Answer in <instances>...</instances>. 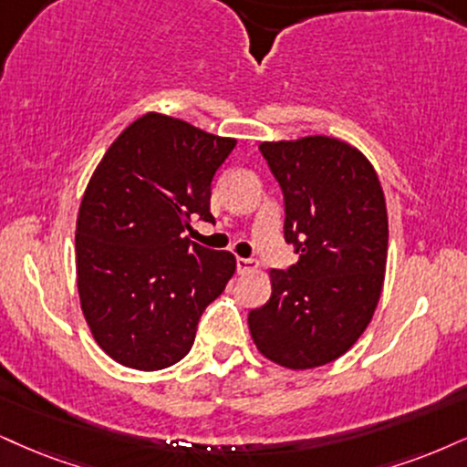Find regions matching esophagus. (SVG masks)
<instances>
[{
  "label": "esophagus",
  "mask_w": 467,
  "mask_h": 467,
  "mask_svg": "<svg viewBox=\"0 0 467 467\" xmlns=\"http://www.w3.org/2000/svg\"><path fill=\"white\" fill-rule=\"evenodd\" d=\"M235 266H238V273L240 275H244V273H255L257 268V262L255 260H244V257H238V260H235Z\"/></svg>",
  "instance_id": "1"
}]
</instances>
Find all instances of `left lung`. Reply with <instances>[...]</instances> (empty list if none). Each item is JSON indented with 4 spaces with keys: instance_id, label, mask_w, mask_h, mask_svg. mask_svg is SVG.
I'll return each mask as SVG.
<instances>
[{
    "instance_id": "left-lung-1",
    "label": "left lung",
    "mask_w": 467,
    "mask_h": 467,
    "mask_svg": "<svg viewBox=\"0 0 467 467\" xmlns=\"http://www.w3.org/2000/svg\"><path fill=\"white\" fill-rule=\"evenodd\" d=\"M285 199L290 270H270V298L249 312L257 350L287 370L331 364L353 347L383 292L388 207L359 149L331 136L262 142Z\"/></svg>"
}]
</instances>
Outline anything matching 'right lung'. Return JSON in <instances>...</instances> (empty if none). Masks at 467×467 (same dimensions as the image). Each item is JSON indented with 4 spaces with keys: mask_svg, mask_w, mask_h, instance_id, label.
Returning <instances> with one entry per match:
<instances>
[{
    "mask_svg": "<svg viewBox=\"0 0 467 467\" xmlns=\"http://www.w3.org/2000/svg\"><path fill=\"white\" fill-rule=\"evenodd\" d=\"M235 138L147 112L120 131L84 190L75 227L82 314L110 359L153 372L188 355L201 314L235 273L229 251L190 243Z\"/></svg>",
    "mask_w": 467,
    "mask_h": 467,
    "instance_id": "right-lung-1",
    "label": "right lung"
}]
</instances>
